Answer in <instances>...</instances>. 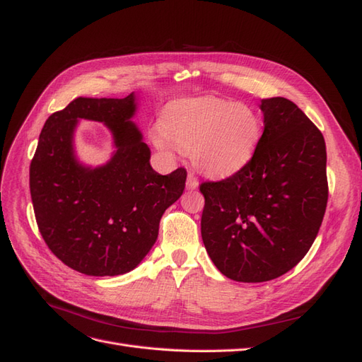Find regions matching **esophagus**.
<instances>
[{"label":"esophagus","instance_id":"obj_1","mask_svg":"<svg viewBox=\"0 0 362 362\" xmlns=\"http://www.w3.org/2000/svg\"><path fill=\"white\" fill-rule=\"evenodd\" d=\"M185 187H187V190H196L199 187V182L193 177V173L187 175V182H185Z\"/></svg>","mask_w":362,"mask_h":362}]
</instances>
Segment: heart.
Segmentation results:
<instances>
[{
    "instance_id": "heart-1",
    "label": "heart",
    "mask_w": 362,
    "mask_h": 362,
    "mask_svg": "<svg viewBox=\"0 0 362 362\" xmlns=\"http://www.w3.org/2000/svg\"><path fill=\"white\" fill-rule=\"evenodd\" d=\"M262 139V119L254 107L213 96L180 98L163 108L154 145L189 151L193 168L213 180L234 177L249 166Z\"/></svg>"
}]
</instances>
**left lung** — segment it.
<instances>
[{"mask_svg": "<svg viewBox=\"0 0 362 362\" xmlns=\"http://www.w3.org/2000/svg\"><path fill=\"white\" fill-rule=\"evenodd\" d=\"M264 131L234 177L204 182L201 234L229 279L264 282L291 270L319 234L327 204L322 133L287 98L259 104Z\"/></svg>", "mask_w": 362, "mask_h": 362, "instance_id": "obj_1", "label": "left lung"}]
</instances>
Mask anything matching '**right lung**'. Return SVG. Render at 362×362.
Returning <instances> with one entry per match:
<instances>
[{
  "mask_svg": "<svg viewBox=\"0 0 362 362\" xmlns=\"http://www.w3.org/2000/svg\"><path fill=\"white\" fill-rule=\"evenodd\" d=\"M139 95L76 98L51 115L30 166V192L39 231L68 267L90 276L136 269L158 237L163 213L180 199L185 169L160 175L133 122ZM80 119L111 131V160L101 167L79 161L74 131Z\"/></svg>",
  "mask_w": 362,
  "mask_h": 362,
  "instance_id": "add662e5",
  "label": "right lung"
}]
</instances>
